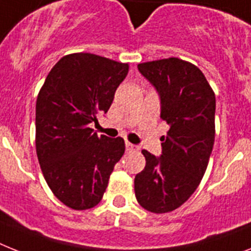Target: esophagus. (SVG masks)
Here are the masks:
<instances>
[{"mask_svg":"<svg viewBox=\"0 0 251 251\" xmlns=\"http://www.w3.org/2000/svg\"><path fill=\"white\" fill-rule=\"evenodd\" d=\"M126 149H127V151H134V150H138V148L136 146V145L130 144V142H126Z\"/></svg>","mask_w":251,"mask_h":251,"instance_id":"esophagus-1","label":"esophagus"}]
</instances>
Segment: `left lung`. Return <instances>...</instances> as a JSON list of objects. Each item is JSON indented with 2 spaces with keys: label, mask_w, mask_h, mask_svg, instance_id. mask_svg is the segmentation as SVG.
<instances>
[{
  "label": "left lung",
  "mask_w": 251,
  "mask_h": 251,
  "mask_svg": "<svg viewBox=\"0 0 251 251\" xmlns=\"http://www.w3.org/2000/svg\"><path fill=\"white\" fill-rule=\"evenodd\" d=\"M140 73L160 96V118L169 130L161 155L142 150L146 165L134 178L138 204L151 213L179 208L201 182L215 137V95L202 72L177 59L138 64Z\"/></svg>",
  "instance_id": "obj_1"
}]
</instances>
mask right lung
<instances>
[{
  "instance_id": "right-lung-1",
  "label": "right lung",
  "mask_w": 251,
  "mask_h": 251,
  "mask_svg": "<svg viewBox=\"0 0 251 251\" xmlns=\"http://www.w3.org/2000/svg\"><path fill=\"white\" fill-rule=\"evenodd\" d=\"M129 65L93 53L57 61L37 97L36 151L53 195L74 210L101 201L114 165L123 156L122 137L97 136L90 127L107 113Z\"/></svg>"
}]
</instances>
